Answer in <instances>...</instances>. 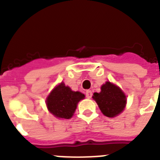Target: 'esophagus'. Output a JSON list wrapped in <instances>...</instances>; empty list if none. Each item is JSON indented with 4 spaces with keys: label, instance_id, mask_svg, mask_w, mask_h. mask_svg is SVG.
I'll use <instances>...</instances> for the list:
<instances>
[{
    "label": "esophagus",
    "instance_id": "1",
    "mask_svg": "<svg viewBox=\"0 0 160 160\" xmlns=\"http://www.w3.org/2000/svg\"><path fill=\"white\" fill-rule=\"evenodd\" d=\"M86 97L88 98H91L92 97V91L91 90H87L86 91Z\"/></svg>",
    "mask_w": 160,
    "mask_h": 160
}]
</instances>
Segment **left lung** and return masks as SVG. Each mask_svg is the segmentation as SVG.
Segmentation results:
<instances>
[{"mask_svg":"<svg viewBox=\"0 0 160 160\" xmlns=\"http://www.w3.org/2000/svg\"><path fill=\"white\" fill-rule=\"evenodd\" d=\"M100 93H94L93 99L103 114L108 118L118 116L126 105V96L119 87L107 81L101 88Z\"/></svg>","mask_w":160,"mask_h":160,"instance_id":"obj_1","label":"left lung"}]
</instances>
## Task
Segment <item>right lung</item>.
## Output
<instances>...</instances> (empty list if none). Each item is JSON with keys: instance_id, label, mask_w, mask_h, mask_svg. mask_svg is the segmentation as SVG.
<instances>
[{"instance_id": "obj_1", "label": "right lung", "mask_w": 160, "mask_h": 160, "mask_svg": "<svg viewBox=\"0 0 160 160\" xmlns=\"http://www.w3.org/2000/svg\"><path fill=\"white\" fill-rule=\"evenodd\" d=\"M85 95L72 91L63 82L56 87L46 98V106L51 114L58 118L70 119L72 117L77 104L84 99Z\"/></svg>"}]
</instances>
